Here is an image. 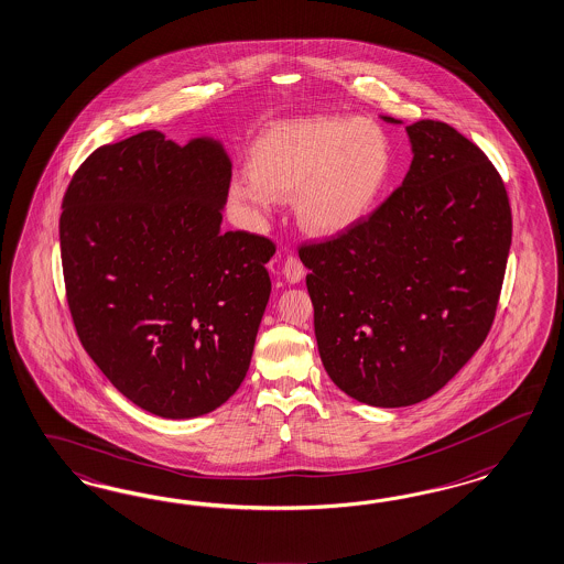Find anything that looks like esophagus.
<instances>
[{"instance_id":"obj_1","label":"esophagus","mask_w":564,"mask_h":564,"mask_svg":"<svg viewBox=\"0 0 564 564\" xmlns=\"http://www.w3.org/2000/svg\"><path fill=\"white\" fill-rule=\"evenodd\" d=\"M282 274L289 280L290 284H299V282L305 278V268H303V263L299 261L296 256L290 253L289 258L284 259Z\"/></svg>"}]
</instances>
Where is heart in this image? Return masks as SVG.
I'll use <instances>...</instances> for the list:
<instances>
[{
    "mask_svg": "<svg viewBox=\"0 0 564 564\" xmlns=\"http://www.w3.org/2000/svg\"><path fill=\"white\" fill-rule=\"evenodd\" d=\"M391 166L383 129L365 117L317 115L275 123L251 145L249 169L228 195L256 218L296 197V216L315 235H341L375 208Z\"/></svg>",
    "mask_w": 564,
    "mask_h": 564,
    "instance_id": "obj_1",
    "label": "heart"
}]
</instances>
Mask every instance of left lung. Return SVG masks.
Returning <instances> with one entry per match:
<instances>
[{"mask_svg": "<svg viewBox=\"0 0 564 564\" xmlns=\"http://www.w3.org/2000/svg\"><path fill=\"white\" fill-rule=\"evenodd\" d=\"M405 131L414 159L402 185L360 225L299 249L323 367L377 408L431 398L482 346L513 230L478 145L433 119Z\"/></svg>", "mask_w": 564, "mask_h": 564, "instance_id": "1", "label": "left lung"}]
</instances>
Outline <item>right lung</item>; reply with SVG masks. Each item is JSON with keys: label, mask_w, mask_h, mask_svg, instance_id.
<instances>
[{"label": "right lung", "mask_w": 564, "mask_h": 564, "mask_svg": "<svg viewBox=\"0 0 564 564\" xmlns=\"http://www.w3.org/2000/svg\"><path fill=\"white\" fill-rule=\"evenodd\" d=\"M230 159L148 129L100 145L69 181L59 242L84 350L129 402L161 419L216 410L249 370L275 245L228 230Z\"/></svg>", "instance_id": "right-lung-1"}]
</instances>
